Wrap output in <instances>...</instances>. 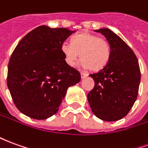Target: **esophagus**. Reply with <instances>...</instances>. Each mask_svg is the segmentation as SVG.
Instances as JSON below:
<instances>
[{"label":"esophagus","mask_w":148,"mask_h":148,"mask_svg":"<svg viewBox=\"0 0 148 148\" xmlns=\"http://www.w3.org/2000/svg\"><path fill=\"white\" fill-rule=\"evenodd\" d=\"M88 76V74L86 73H85V72H81V77L82 78H85V77H86Z\"/></svg>","instance_id":"1"}]
</instances>
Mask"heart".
Here are the masks:
<instances>
[{"label": "heart", "mask_w": 148, "mask_h": 148, "mask_svg": "<svg viewBox=\"0 0 148 148\" xmlns=\"http://www.w3.org/2000/svg\"><path fill=\"white\" fill-rule=\"evenodd\" d=\"M61 50L69 66L75 65L80 55L81 65L84 68L99 71L109 62L111 48L104 38L90 33H82L72 37L71 42H64Z\"/></svg>", "instance_id": "1"}]
</instances>
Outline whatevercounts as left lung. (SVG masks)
Returning a JSON list of instances; mask_svg holds the SVG:
<instances>
[{"label": "left lung", "mask_w": 148, "mask_h": 148, "mask_svg": "<svg viewBox=\"0 0 148 148\" xmlns=\"http://www.w3.org/2000/svg\"><path fill=\"white\" fill-rule=\"evenodd\" d=\"M95 32L105 36L111 56L105 67L90 74L95 85L87 95L88 101L97 117L118 121L128 113L138 96L141 76L139 62L130 47L110 29Z\"/></svg>", "instance_id": "1"}]
</instances>
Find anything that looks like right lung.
Returning <instances> with one entry per match:
<instances>
[{
  "label": "right lung",
  "instance_id": "1",
  "mask_svg": "<svg viewBox=\"0 0 148 148\" xmlns=\"http://www.w3.org/2000/svg\"><path fill=\"white\" fill-rule=\"evenodd\" d=\"M75 32L42 25L19 42L9 59L7 86L15 106L27 116L45 120L55 115L66 90L81 74L65 61L62 44Z\"/></svg>",
  "mask_w": 148,
  "mask_h": 148
}]
</instances>
